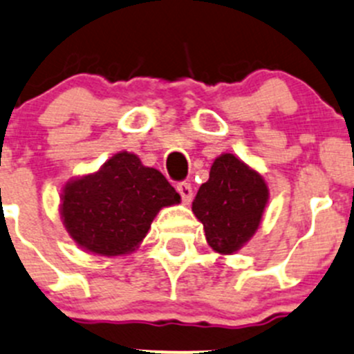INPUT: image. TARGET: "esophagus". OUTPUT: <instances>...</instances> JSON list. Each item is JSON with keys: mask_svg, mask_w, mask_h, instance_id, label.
Returning <instances> with one entry per match:
<instances>
[{"mask_svg": "<svg viewBox=\"0 0 354 354\" xmlns=\"http://www.w3.org/2000/svg\"><path fill=\"white\" fill-rule=\"evenodd\" d=\"M176 189H178V193H180L181 195V200H183V203H189L192 202V198H193V189H192V185L189 183H178L176 185Z\"/></svg>", "mask_w": 354, "mask_h": 354, "instance_id": "obj_1", "label": "esophagus"}]
</instances>
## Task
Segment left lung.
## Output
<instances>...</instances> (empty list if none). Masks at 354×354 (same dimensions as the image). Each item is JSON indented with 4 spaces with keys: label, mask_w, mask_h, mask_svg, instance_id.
I'll return each mask as SVG.
<instances>
[{
    "label": "left lung",
    "mask_w": 354,
    "mask_h": 354,
    "mask_svg": "<svg viewBox=\"0 0 354 354\" xmlns=\"http://www.w3.org/2000/svg\"><path fill=\"white\" fill-rule=\"evenodd\" d=\"M270 198L265 178L237 156L221 154L200 187L192 210L203 224L207 243L218 254H234L261 224Z\"/></svg>",
    "instance_id": "left-lung-1"
}]
</instances>
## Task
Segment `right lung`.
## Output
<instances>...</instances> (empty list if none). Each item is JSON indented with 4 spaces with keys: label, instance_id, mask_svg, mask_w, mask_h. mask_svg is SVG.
<instances>
[{
    "label": "right lung",
    "instance_id": "obj_1",
    "mask_svg": "<svg viewBox=\"0 0 354 354\" xmlns=\"http://www.w3.org/2000/svg\"><path fill=\"white\" fill-rule=\"evenodd\" d=\"M180 202L161 171L122 151L95 173L64 185L61 218L80 248L113 258L136 251L158 212Z\"/></svg>",
    "mask_w": 354,
    "mask_h": 354
}]
</instances>
